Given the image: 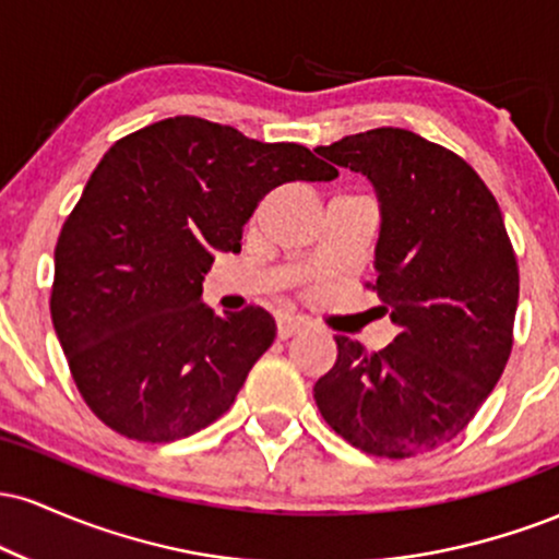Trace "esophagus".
<instances>
[{
	"label": "esophagus",
	"instance_id": "1",
	"mask_svg": "<svg viewBox=\"0 0 559 559\" xmlns=\"http://www.w3.org/2000/svg\"><path fill=\"white\" fill-rule=\"evenodd\" d=\"M305 331V320L294 316H281L278 318V338H292L297 333Z\"/></svg>",
	"mask_w": 559,
	"mask_h": 559
}]
</instances>
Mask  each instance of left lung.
Here are the masks:
<instances>
[{"label": "left lung", "instance_id": "left-lung-1", "mask_svg": "<svg viewBox=\"0 0 559 559\" xmlns=\"http://www.w3.org/2000/svg\"><path fill=\"white\" fill-rule=\"evenodd\" d=\"M316 152L373 183V288L400 331L381 352L336 336L318 409L362 452L428 454L473 420L510 357L521 281L502 213L463 157L404 128Z\"/></svg>", "mask_w": 559, "mask_h": 559}]
</instances>
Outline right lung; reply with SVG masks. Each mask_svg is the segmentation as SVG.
Returning <instances> with one entry per match:
<instances>
[{
    "label": "right lung",
    "instance_id": "obj_1",
    "mask_svg": "<svg viewBox=\"0 0 559 559\" xmlns=\"http://www.w3.org/2000/svg\"><path fill=\"white\" fill-rule=\"evenodd\" d=\"M336 176L307 146L189 115L115 141L55 249L52 323L96 418L163 444L226 413L275 320L262 307L217 318L204 275L217 252H241L267 191Z\"/></svg>",
    "mask_w": 559,
    "mask_h": 559
}]
</instances>
